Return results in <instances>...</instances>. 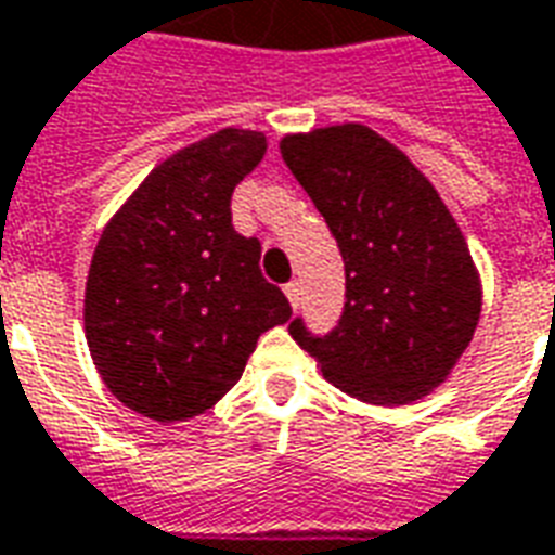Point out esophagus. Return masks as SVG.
<instances>
[{
  "label": "esophagus",
  "mask_w": 555,
  "mask_h": 555,
  "mask_svg": "<svg viewBox=\"0 0 555 555\" xmlns=\"http://www.w3.org/2000/svg\"><path fill=\"white\" fill-rule=\"evenodd\" d=\"M283 293H286V298H289V305L293 307L301 305V283L298 281L286 283V286H283Z\"/></svg>",
  "instance_id": "esophagus-1"
}]
</instances>
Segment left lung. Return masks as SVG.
I'll use <instances>...</instances> for the list:
<instances>
[{
	"mask_svg": "<svg viewBox=\"0 0 555 555\" xmlns=\"http://www.w3.org/2000/svg\"><path fill=\"white\" fill-rule=\"evenodd\" d=\"M281 156L346 262L339 325L289 334L343 393L411 405L447 382L482 313V281L455 218L402 150L363 124L293 132Z\"/></svg>",
	"mask_w": 555,
	"mask_h": 555,
	"instance_id": "8db88e82",
	"label": "left lung"
}]
</instances>
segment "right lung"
<instances>
[{
	"mask_svg": "<svg viewBox=\"0 0 555 555\" xmlns=\"http://www.w3.org/2000/svg\"><path fill=\"white\" fill-rule=\"evenodd\" d=\"M266 156L257 129H218L156 165L96 242L85 339L108 390L141 416L183 423L242 378L269 327L293 317L238 236L230 197Z\"/></svg>",
	"mask_w": 555,
	"mask_h": 555,
	"instance_id": "right-lung-1",
	"label": "right lung"
}]
</instances>
